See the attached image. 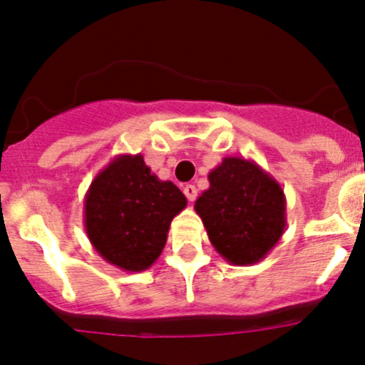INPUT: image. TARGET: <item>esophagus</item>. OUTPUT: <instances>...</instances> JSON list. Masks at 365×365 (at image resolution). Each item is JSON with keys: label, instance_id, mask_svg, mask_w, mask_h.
Segmentation results:
<instances>
[{"label": "esophagus", "instance_id": "1", "mask_svg": "<svg viewBox=\"0 0 365 365\" xmlns=\"http://www.w3.org/2000/svg\"><path fill=\"white\" fill-rule=\"evenodd\" d=\"M183 194H185L187 199H189V201L192 202L194 199L197 197V189H195L194 185H185V187H183Z\"/></svg>", "mask_w": 365, "mask_h": 365}]
</instances>
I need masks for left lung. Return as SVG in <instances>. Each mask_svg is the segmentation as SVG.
<instances>
[{"label":"left lung","mask_w":365,"mask_h":365,"mask_svg":"<svg viewBox=\"0 0 365 365\" xmlns=\"http://www.w3.org/2000/svg\"><path fill=\"white\" fill-rule=\"evenodd\" d=\"M210 189L195 201L215 250L232 266H250L267 255L287 225L282 185L243 157H224L210 171Z\"/></svg>","instance_id":"8db88e82"}]
</instances>
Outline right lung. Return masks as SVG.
Here are the masks:
<instances>
[{
  "instance_id": "add662e5",
  "label": "right lung",
  "mask_w": 365,
  "mask_h": 365,
  "mask_svg": "<svg viewBox=\"0 0 365 365\" xmlns=\"http://www.w3.org/2000/svg\"><path fill=\"white\" fill-rule=\"evenodd\" d=\"M187 206L173 182H163L143 155H117L92 180L83 224L94 250L129 273L148 269L163 253L171 220Z\"/></svg>"
}]
</instances>
